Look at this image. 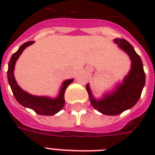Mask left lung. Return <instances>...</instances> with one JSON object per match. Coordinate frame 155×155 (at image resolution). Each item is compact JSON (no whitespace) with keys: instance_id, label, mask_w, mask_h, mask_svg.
Returning a JSON list of instances; mask_svg holds the SVG:
<instances>
[{"instance_id":"8db88e82","label":"left lung","mask_w":155,"mask_h":155,"mask_svg":"<svg viewBox=\"0 0 155 155\" xmlns=\"http://www.w3.org/2000/svg\"><path fill=\"white\" fill-rule=\"evenodd\" d=\"M114 42L129 54L131 59V70L129 74L114 92L104 95L102 100L95 99L92 97L89 85H86L92 107L100 113L109 116L118 115L134 107L141 97L146 82L142 59L132 45L123 38H115Z\"/></svg>"}]
</instances>
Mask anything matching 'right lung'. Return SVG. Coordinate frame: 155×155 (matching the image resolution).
<instances>
[{"instance_id": "right-lung-1", "label": "right lung", "mask_w": 155, "mask_h": 155, "mask_svg": "<svg viewBox=\"0 0 155 155\" xmlns=\"http://www.w3.org/2000/svg\"><path fill=\"white\" fill-rule=\"evenodd\" d=\"M34 41L25 42L19 47V49L13 54L11 57L10 60L8 62V71H7V77H8V84L10 85L11 90L13 93V96L17 100L18 103L21 104L25 108H29L35 111L38 114L44 116H52L62 109L65 104L64 100V92L68 85L73 82V79L65 80L61 87L60 92L57 98L51 99L46 97H37L29 94L28 92L23 91L16 82L15 78L13 75L14 66L16 64V61L18 60L21 54L29 47L30 45L34 43Z\"/></svg>"}]
</instances>
